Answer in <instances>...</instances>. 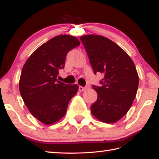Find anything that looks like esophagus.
Here are the masks:
<instances>
[{"label":"esophagus","mask_w":159,"mask_h":159,"mask_svg":"<svg viewBox=\"0 0 159 159\" xmlns=\"http://www.w3.org/2000/svg\"><path fill=\"white\" fill-rule=\"evenodd\" d=\"M86 88H87L86 87H83V86H79V90L80 92H83V91H84V90H86Z\"/></svg>","instance_id":"1"}]
</instances>
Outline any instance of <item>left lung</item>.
I'll use <instances>...</instances> for the list:
<instances>
[{"mask_svg": "<svg viewBox=\"0 0 159 159\" xmlns=\"http://www.w3.org/2000/svg\"><path fill=\"white\" fill-rule=\"evenodd\" d=\"M94 73L104 74L100 87L93 85L98 99L90 107L97 119L107 123L118 121L127 114L135 98L139 76L134 64L121 48L106 37H80Z\"/></svg>", "mask_w": 159, "mask_h": 159, "instance_id": "1", "label": "left lung"}]
</instances>
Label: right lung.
I'll list each match as a JSON object with an SVG mask.
<instances>
[{
    "mask_svg": "<svg viewBox=\"0 0 159 159\" xmlns=\"http://www.w3.org/2000/svg\"><path fill=\"white\" fill-rule=\"evenodd\" d=\"M80 45L77 38L60 35L41 45L24 65L19 88L31 114L45 125L53 124L65 115L69 101L79 90L76 84L57 80L67 53Z\"/></svg>",
    "mask_w": 159,
    "mask_h": 159,
    "instance_id": "obj_1",
    "label": "right lung"
}]
</instances>
